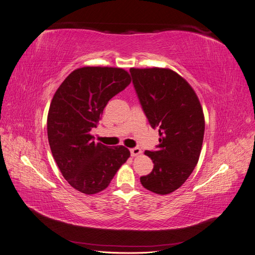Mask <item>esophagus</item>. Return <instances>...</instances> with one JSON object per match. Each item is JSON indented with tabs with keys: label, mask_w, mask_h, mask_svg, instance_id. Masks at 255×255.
Returning a JSON list of instances; mask_svg holds the SVG:
<instances>
[{
	"label": "esophagus",
	"mask_w": 255,
	"mask_h": 255,
	"mask_svg": "<svg viewBox=\"0 0 255 255\" xmlns=\"http://www.w3.org/2000/svg\"><path fill=\"white\" fill-rule=\"evenodd\" d=\"M139 154H141V150H140L139 148H133V149H130V155H132L133 157H134V156H137V155H139Z\"/></svg>",
	"instance_id": "obj_1"
}]
</instances>
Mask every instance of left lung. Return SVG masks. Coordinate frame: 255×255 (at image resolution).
<instances>
[{"mask_svg":"<svg viewBox=\"0 0 255 255\" xmlns=\"http://www.w3.org/2000/svg\"><path fill=\"white\" fill-rule=\"evenodd\" d=\"M142 110L158 129L156 151H144L154 167L140 177L142 186L157 195L171 194L194 171L204 137V114L195 90L167 68H130Z\"/></svg>","mask_w":255,"mask_h":255,"instance_id":"1","label":"left lung"}]
</instances>
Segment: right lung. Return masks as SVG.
<instances>
[{
	"instance_id": "obj_1",
	"label": "right lung",
	"mask_w": 255,
	"mask_h": 255,
	"mask_svg": "<svg viewBox=\"0 0 255 255\" xmlns=\"http://www.w3.org/2000/svg\"><path fill=\"white\" fill-rule=\"evenodd\" d=\"M130 81L122 68L83 67L67 76L52 99L47 126L53 157L66 181L85 195L104 190L130 155L126 146L110 148L91 135L106 104Z\"/></svg>"
}]
</instances>
